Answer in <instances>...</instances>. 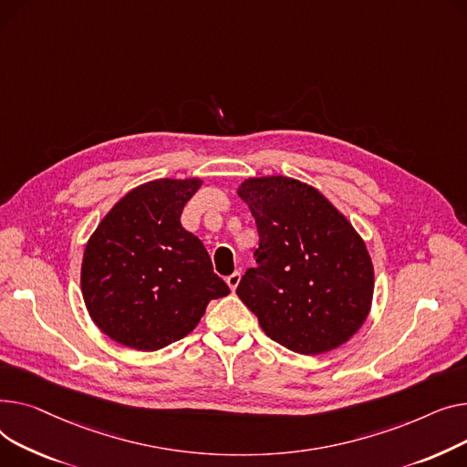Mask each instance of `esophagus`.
Here are the masks:
<instances>
[{
	"instance_id": "34e87169",
	"label": "esophagus",
	"mask_w": 467,
	"mask_h": 467,
	"mask_svg": "<svg viewBox=\"0 0 467 467\" xmlns=\"http://www.w3.org/2000/svg\"><path fill=\"white\" fill-rule=\"evenodd\" d=\"M239 281H241V273H239V271H234L232 275L226 279V283H228V286H230L232 290H235V288L239 286Z\"/></svg>"
}]
</instances>
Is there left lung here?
<instances>
[{"mask_svg":"<svg viewBox=\"0 0 467 467\" xmlns=\"http://www.w3.org/2000/svg\"><path fill=\"white\" fill-rule=\"evenodd\" d=\"M260 244L237 296L265 336L306 354L330 352L366 322L373 264L360 234L322 192L292 177H249L237 186Z\"/></svg>","mask_w":467,"mask_h":467,"instance_id":"obj_1","label":"left lung"}]
</instances>
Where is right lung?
I'll use <instances>...</instances> for the list:
<instances>
[{
  "mask_svg": "<svg viewBox=\"0 0 467 467\" xmlns=\"http://www.w3.org/2000/svg\"><path fill=\"white\" fill-rule=\"evenodd\" d=\"M202 179H156L135 186L90 235L80 290L90 318L113 341L160 350L188 336L211 299L230 294L203 243L182 228Z\"/></svg>",
  "mask_w": 467,
  "mask_h": 467,
  "instance_id": "1",
  "label": "right lung"
}]
</instances>
